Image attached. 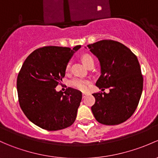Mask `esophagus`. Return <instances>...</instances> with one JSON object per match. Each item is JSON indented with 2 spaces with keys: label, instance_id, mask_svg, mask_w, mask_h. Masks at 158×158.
Returning a JSON list of instances; mask_svg holds the SVG:
<instances>
[{
  "label": "esophagus",
  "instance_id": "1",
  "mask_svg": "<svg viewBox=\"0 0 158 158\" xmlns=\"http://www.w3.org/2000/svg\"><path fill=\"white\" fill-rule=\"evenodd\" d=\"M87 95V94H86L85 92H83L82 93V98H85V96Z\"/></svg>",
  "mask_w": 158,
  "mask_h": 158
}]
</instances>
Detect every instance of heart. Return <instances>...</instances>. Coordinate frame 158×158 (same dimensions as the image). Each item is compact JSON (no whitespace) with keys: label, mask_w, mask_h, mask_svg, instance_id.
Segmentation results:
<instances>
[{"label":"heart","mask_w":158,"mask_h":158,"mask_svg":"<svg viewBox=\"0 0 158 158\" xmlns=\"http://www.w3.org/2000/svg\"><path fill=\"white\" fill-rule=\"evenodd\" d=\"M82 59V63L85 64V66H87L89 63H91L92 61H94L93 60V57L89 54H83L81 57ZM69 67H70V63H68L66 66V70L68 71L69 69ZM89 82L86 79H81V78H73L72 80L70 81V85L72 87L75 88L76 89H79V90L81 91H85L86 89H88V85H89Z\"/></svg>","instance_id":"b5f03b06"}]
</instances>
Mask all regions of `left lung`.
Here are the masks:
<instances>
[{"label":"left lung","instance_id":"8db88e82","mask_svg":"<svg viewBox=\"0 0 158 158\" xmlns=\"http://www.w3.org/2000/svg\"><path fill=\"white\" fill-rule=\"evenodd\" d=\"M98 58L101 75L96 85L110 92L94 93L92 111L98 122L118 125L137 108L143 89V76L137 57L127 46L113 40H101L88 45Z\"/></svg>","mask_w":158,"mask_h":158}]
</instances>
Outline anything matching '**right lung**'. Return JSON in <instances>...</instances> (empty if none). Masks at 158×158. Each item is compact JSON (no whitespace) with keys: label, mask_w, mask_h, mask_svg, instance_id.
Masks as SVG:
<instances>
[{"label":"right lung","mask_w":158,"mask_h":158,"mask_svg":"<svg viewBox=\"0 0 158 158\" xmlns=\"http://www.w3.org/2000/svg\"><path fill=\"white\" fill-rule=\"evenodd\" d=\"M81 48L47 46L28 56L17 76L19 106L28 119L43 129L56 131L70 127L76 120L82 92L55 88L65 76L66 66Z\"/></svg>","instance_id":"1"}]
</instances>
